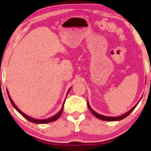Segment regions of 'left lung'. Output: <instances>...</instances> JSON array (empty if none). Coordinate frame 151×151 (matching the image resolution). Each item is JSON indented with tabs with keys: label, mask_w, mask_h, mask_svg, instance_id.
I'll list each match as a JSON object with an SVG mask.
<instances>
[{
	"label": "left lung",
	"mask_w": 151,
	"mask_h": 151,
	"mask_svg": "<svg viewBox=\"0 0 151 151\" xmlns=\"http://www.w3.org/2000/svg\"><path fill=\"white\" fill-rule=\"evenodd\" d=\"M139 102H140V101H139ZM139 102H137L136 105L134 106L133 107H132L131 110H129L128 112H126V113L123 114V115H122L117 116V117H107V116L102 115H100V114L97 113V112H96L95 111H94L92 108H91V107L89 105V102H87V106H88V107H89V110H90V112H92V113L93 114V115L95 116V117H97V118L100 119V120H105V121H118V120H122V119L125 118V117H126L127 116H128L129 115H130V114L131 113L132 111H133L134 109H135V107H136V106L137 105V104L139 103Z\"/></svg>",
	"instance_id": "1"
}]
</instances>
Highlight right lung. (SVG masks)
I'll list each match as a JSON object with an SVG mask.
<instances>
[{"label": "right lung", "instance_id": "add662e5", "mask_svg": "<svg viewBox=\"0 0 151 151\" xmlns=\"http://www.w3.org/2000/svg\"><path fill=\"white\" fill-rule=\"evenodd\" d=\"M71 89V88H69V90H68V92H67V94H68V92H69V89ZM7 93H8V97H9V100H10V101H11V104H12L13 107H14V108L16 109V110H17L18 112H19V113L21 114V115H22V116H24V117H25V118H26V119H27V120H29L30 122H34V123H37V124H44V123H48V122H54V121H55V120H57V119L59 118V117H60L61 115H62V112H63V109H64V104H63V106H62V109H61V110L59 111V112H58L57 114H56L55 115H54V116H53V117H49V118H46V119H41H41H40V120H39V119H35V118H33V117H30V116H29V115H26V114L24 113V112H23L22 111H21V110H20V109L18 108V107H17V106H16V105H15V103H14V102H13L12 99L11 98V96L9 95V92H8V89H7ZM64 102H65V101H64Z\"/></svg>", "mask_w": 151, "mask_h": 151}]
</instances>
